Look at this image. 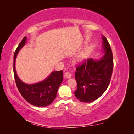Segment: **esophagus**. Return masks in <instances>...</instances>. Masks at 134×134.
I'll return each mask as SVG.
<instances>
[{
  "mask_svg": "<svg viewBox=\"0 0 134 134\" xmlns=\"http://www.w3.org/2000/svg\"><path fill=\"white\" fill-rule=\"evenodd\" d=\"M64 77H65V78L69 79V78H70L71 77V74H70V72H66L64 73Z\"/></svg>",
  "mask_w": 134,
  "mask_h": 134,
  "instance_id": "esophagus-1",
  "label": "esophagus"
}]
</instances>
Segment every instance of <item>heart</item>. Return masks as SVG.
I'll return each mask as SVG.
<instances>
[{"instance_id": "obj_1", "label": "heart", "mask_w": 134, "mask_h": 134, "mask_svg": "<svg viewBox=\"0 0 134 134\" xmlns=\"http://www.w3.org/2000/svg\"><path fill=\"white\" fill-rule=\"evenodd\" d=\"M94 49V45L92 44L90 46L87 47L83 49H82L81 52L76 54L74 59V62L76 64H81L85 62L89 58L91 52Z\"/></svg>"}]
</instances>
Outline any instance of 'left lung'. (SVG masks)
I'll list each match as a JSON object with an SVG mask.
<instances>
[{"instance_id": "obj_1", "label": "left lung", "mask_w": 134, "mask_h": 134, "mask_svg": "<svg viewBox=\"0 0 134 134\" xmlns=\"http://www.w3.org/2000/svg\"><path fill=\"white\" fill-rule=\"evenodd\" d=\"M102 40L103 56L99 59H87L76 69L77 89L74 94L81 102L96 100L103 94L110 83L113 67L112 52L105 36H102Z\"/></svg>"}]
</instances>
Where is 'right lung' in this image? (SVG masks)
Returning a JSON list of instances; mask_svg holds the SVG:
<instances>
[{
    "label": "right lung",
    "instance_id": "1",
    "mask_svg": "<svg viewBox=\"0 0 134 134\" xmlns=\"http://www.w3.org/2000/svg\"><path fill=\"white\" fill-rule=\"evenodd\" d=\"M26 37L22 39L18 45L14 55V74L15 83L19 92L25 100L36 107H47L56 97L60 85L63 81V71L51 72L44 80L33 84H27L22 82L18 77L15 69L17 55L26 44Z\"/></svg>",
    "mask_w": 134,
    "mask_h": 134
}]
</instances>
